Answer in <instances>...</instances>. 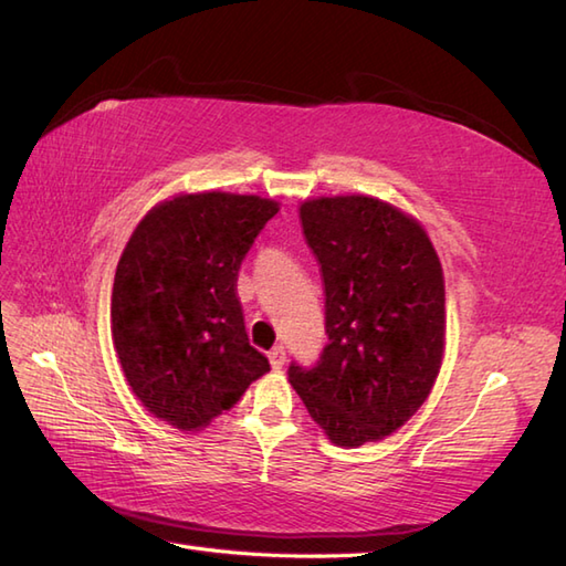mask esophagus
<instances>
[{
  "instance_id": "34e87169",
  "label": "esophagus",
  "mask_w": 566,
  "mask_h": 566,
  "mask_svg": "<svg viewBox=\"0 0 566 566\" xmlns=\"http://www.w3.org/2000/svg\"><path fill=\"white\" fill-rule=\"evenodd\" d=\"M269 360H271V366H273L275 370H281V368L285 366V348H283V346H273V348L269 350Z\"/></svg>"
}]
</instances>
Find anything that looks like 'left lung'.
<instances>
[{"instance_id":"left-lung-1","label":"left lung","mask_w":566,"mask_h":566,"mask_svg":"<svg viewBox=\"0 0 566 566\" xmlns=\"http://www.w3.org/2000/svg\"><path fill=\"white\" fill-rule=\"evenodd\" d=\"M300 220L324 279L326 346L287 380L336 446L378 441L413 417L441 368L443 271L417 220L368 196L317 198Z\"/></svg>"}]
</instances>
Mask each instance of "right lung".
Here are the masks:
<instances>
[{"instance_id":"right-lung-1","label":"right lung","mask_w":566,"mask_h":566,"mask_svg":"<svg viewBox=\"0 0 566 566\" xmlns=\"http://www.w3.org/2000/svg\"><path fill=\"white\" fill-rule=\"evenodd\" d=\"M279 203L193 193L149 210L116 269L111 332L137 399L184 431L232 409L271 370L249 344L237 275Z\"/></svg>"}]
</instances>
